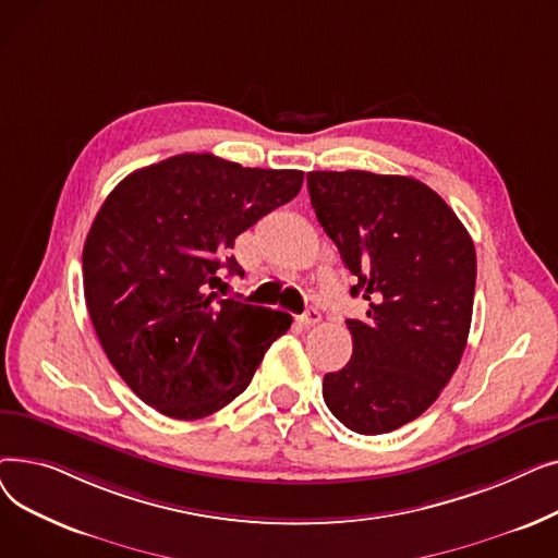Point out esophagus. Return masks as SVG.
Returning <instances> with one entry per match:
<instances>
[{
    "label": "esophagus",
    "instance_id": "1",
    "mask_svg": "<svg viewBox=\"0 0 558 558\" xmlns=\"http://www.w3.org/2000/svg\"><path fill=\"white\" fill-rule=\"evenodd\" d=\"M301 320V326H305V328H312V326H316L318 324V320H320V312L316 310V307H307L305 310V314L299 318Z\"/></svg>",
    "mask_w": 558,
    "mask_h": 558
}]
</instances>
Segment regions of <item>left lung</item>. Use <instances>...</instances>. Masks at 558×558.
I'll return each instance as SVG.
<instances>
[{
  "label": "left lung",
  "instance_id": "1",
  "mask_svg": "<svg viewBox=\"0 0 558 558\" xmlns=\"http://www.w3.org/2000/svg\"><path fill=\"white\" fill-rule=\"evenodd\" d=\"M318 223L368 303L348 318L353 357L324 377L330 412L357 434L418 418L450 383L471 332L477 257L450 205L409 175L310 171Z\"/></svg>",
  "mask_w": 558,
  "mask_h": 558
}]
</instances>
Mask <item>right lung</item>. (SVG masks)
Segmentation results:
<instances>
[{"label": "right lung", "mask_w": 558, "mask_h": 558, "mask_svg": "<svg viewBox=\"0 0 558 558\" xmlns=\"http://www.w3.org/2000/svg\"><path fill=\"white\" fill-rule=\"evenodd\" d=\"M303 171L213 154L142 167L104 201L83 246V291L106 357L137 398L179 421L219 412L291 316L223 299L244 276L234 238L301 192ZM218 291L215 292L214 289Z\"/></svg>", "instance_id": "right-lung-1"}]
</instances>
